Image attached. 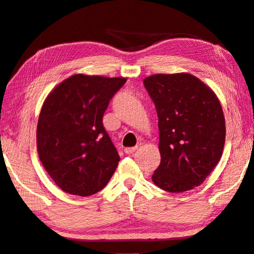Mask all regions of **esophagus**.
<instances>
[{
  "instance_id": "34e87169",
  "label": "esophagus",
  "mask_w": 254,
  "mask_h": 254,
  "mask_svg": "<svg viewBox=\"0 0 254 254\" xmlns=\"http://www.w3.org/2000/svg\"><path fill=\"white\" fill-rule=\"evenodd\" d=\"M136 149H138V146H135V147H127V148L124 149V151H126V154L131 155V154H133V152L136 150Z\"/></svg>"
}]
</instances>
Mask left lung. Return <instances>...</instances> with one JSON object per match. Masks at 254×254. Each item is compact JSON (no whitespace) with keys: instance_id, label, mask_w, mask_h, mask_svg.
Listing matches in <instances>:
<instances>
[{"instance_id":"left-lung-1","label":"left lung","mask_w":254,"mask_h":254,"mask_svg":"<svg viewBox=\"0 0 254 254\" xmlns=\"http://www.w3.org/2000/svg\"><path fill=\"white\" fill-rule=\"evenodd\" d=\"M158 115L160 164L152 182L180 193L199 187L219 163L226 127L219 99L190 73L152 74L143 80Z\"/></svg>"}]
</instances>
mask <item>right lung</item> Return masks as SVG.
Wrapping results in <instances>:
<instances>
[{
	"label": "right lung",
	"instance_id": "1",
	"mask_svg": "<svg viewBox=\"0 0 254 254\" xmlns=\"http://www.w3.org/2000/svg\"><path fill=\"white\" fill-rule=\"evenodd\" d=\"M127 79L73 74L43 104L37 151L51 179L64 192L88 196L106 187L120 156L103 126L110 100Z\"/></svg>",
	"mask_w": 254,
	"mask_h": 254
}]
</instances>
